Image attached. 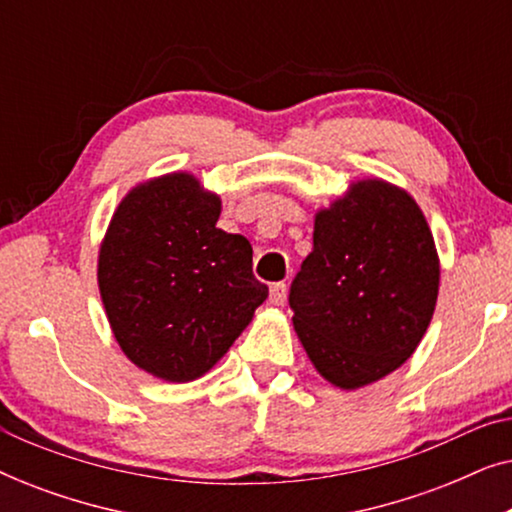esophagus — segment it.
<instances>
[{
	"label": "esophagus",
	"mask_w": 512,
	"mask_h": 512,
	"mask_svg": "<svg viewBox=\"0 0 512 512\" xmlns=\"http://www.w3.org/2000/svg\"><path fill=\"white\" fill-rule=\"evenodd\" d=\"M268 300H270V305H284V300H286V284L284 282L272 284Z\"/></svg>",
	"instance_id": "obj_1"
}]
</instances>
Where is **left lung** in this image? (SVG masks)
Segmentation results:
<instances>
[{
  "instance_id": "left-lung-1",
  "label": "left lung",
  "mask_w": 512,
  "mask_h": 512,
  "mask_svg": "<svg viewBox=\"0 0 512 512\" xmlns=\"http://www.w3.org/2000/svg\"><path fill=\"white\" fill-rule=\"evenodd\" d=\"M312 242L289 293L293 328L328 384L368 387L401 368L431 324L433 233L405 188L366 177L317 209Z\"/></svg>"
}]
</instances>
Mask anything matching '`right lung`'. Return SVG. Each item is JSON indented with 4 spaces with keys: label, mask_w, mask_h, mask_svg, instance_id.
<instances>
[{
    "label": "right lung",
    "mask_w": 512,
    "mask_h": 512,
    "mask_svg": "<svg viewBox=\"0 0 512 512\" xmlns=\"http://www.w3.org/2000/svg\"><path fill=\"white\" fill-rule=\"evenodd\" d=\"M219 216V193L193 172H167L123 195L100 242L97 286L111 333L163 382L207 375L268 298L249 240L216 228Z\"/></svg>",
    "instance_id": "right-lung-1"
}]
</instances>
